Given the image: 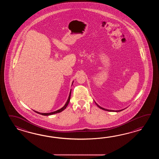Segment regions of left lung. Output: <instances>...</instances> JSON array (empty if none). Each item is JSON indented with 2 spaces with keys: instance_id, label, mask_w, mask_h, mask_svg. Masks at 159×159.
I'll return each instance as SVG.
<instances>
[{
  "instance_id": "left-lung-1",
  "label": "left lung",
  "mask_w": 159,
  "mask_h": 159,
  "mask_svg": "<svg viewBox=\"0 0 159 159\" xmlns=\"http://www.w3.org/2000/svg\"><path fill=\"white\" fill-rule=\"evenodd\" d=\"M96 105H97V106H98V107L99 108H101V109H102V110H106V111H115V112H119V111H122V110H117V111H114V110H107V109H105V108H102V107H101V106H99V105H97V103H96Z\"/></svg>"
}]
</instances>
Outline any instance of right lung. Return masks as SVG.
Segmentation results:
<instances>
[{
	"instance_id": "right-lung-1",
	"label": "right lung",
	"mask_w": 159,
	"mask_h": 159,
	"mask_svg": "<svg viewBox=\"0 0 159 159\" xmlns=\"http://www.w3.org/2000/svg\"><path fill=\"white\" fill-rule=\"evenodd\" d=\"M70 95H71V91L70 92V94H69V96L68 101L66 102V103H65V105H64V106L63 107H62V108H60V110H58L57 111H56L52 112H49V113H40V112L36 111H34L37 112V114H41V115H46V116H47V115H53V114H57V113H58V112H60L62 111L63 110H64L65 108H66L67 106H68V104H69V101H70Z\"/></svg>"
}]
</instances>
